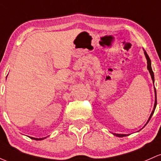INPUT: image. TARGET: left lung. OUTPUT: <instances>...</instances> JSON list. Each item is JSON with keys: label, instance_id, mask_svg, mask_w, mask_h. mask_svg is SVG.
<instances>
[{"label": "left lung", "instance_id": "left-lung-1", "mask_svg": "<svg viewBox=\"0 0 161 161\" xmlns=\"http://www.w3.org/2000/svg\"><path fill=\"white\" fill-rule=\"evenodd\" d=\"M144 53H145V57H146V60H147V69H148L149 73H150L151 74V79H152V81H153V83L154 84V73H153V70H152V68H151V60L150 58H149L148 55L147 54V53H146V51L144 50ZM154 93H155V101H154V108H153V110L152 112H151L150 116H149L148 118V120L147 121V123H146V124L145 125H146L147 124V123H148L149 120H150V119L151 118V116H152L153 114H154V112L155 110V108H156V106H157V93H156V89H155L154 88ZM114 136H117V137H125V136H129V134H116V133H113Z\"/></svg>", "mask_w": 161, "mask_h": 161}]
</instances>
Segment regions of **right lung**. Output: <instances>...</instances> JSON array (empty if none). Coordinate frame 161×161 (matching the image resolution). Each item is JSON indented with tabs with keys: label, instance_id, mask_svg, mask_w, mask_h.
<instances>
[{
	"label": "right lung",
	"instance_id": "obj_1",
	"mask_svg": "<svg viewBox=\"0 0 161 161\" xmlns=\"http://www.w3.org/2000/svg\"><path fill=\"white\" fill-rule=\"evenodd\" d=\"M30 138H32V139H34V140H36V141H38V140H43L46 138V137L45 138H33V137H29Z\"/></svg>",
	"mask_w": 161,
	"mask_h": 161
}]
</instances>
